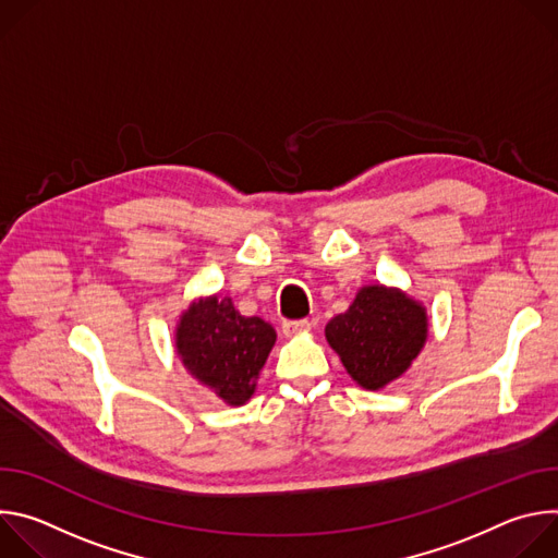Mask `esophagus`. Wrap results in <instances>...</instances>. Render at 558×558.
Wrapping results in <instances>:
<instances>
[{
  "instance_id": "obj_1",
  "label": "esophagus",
  "mask_w": 558,
  "mask_h": 558,
  "mask_svg": "<svg viewBox=\"0 0 558 558\" xmlns=\"http://www.w3.org/2000/svg\"><path fill=\"white\" fill-rule=\"evenodd\" d=\"M311 331V323L308 320H289V323H282V333L287 338L291 336H300V333H306Z\"/></svg>"
}]
</instances>
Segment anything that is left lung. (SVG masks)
Masks as SVG:
<instances>
[{"label": "left lung", "mask_w": 558, "mask_h": 558, "mask_svg": "<svg viewBox=\"0 0 558 558\" xmlns=\"http://www.w3.org/2000/svg\"><path fill=\"white\" fill-rule=\"evenodd\" d=\"M428 329V313L420 300L397 287L364 284L351 306L331 317L325 338L355 384L381 390L420 357Z\"/></svg>", "instance_id": "left-lung-1"}]
</instances>
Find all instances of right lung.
Returning a JSON list of instances; mask_svg holds the SVG:
<instances>
[{
    "label": "right lung",
    "mask_w": 558,
    "mask_h": 558,
    "mask_svg": "<svg viewBox=\"0 0 558 558\" xmlns=\"http://www.w3.org/2000/svg\"><path fill=\"white\" fill-rule=\"evenodd\" d=\"M274 344L276 329L269 323L241 315L220 293L192 300L174 329V349L185 371L229 407L252 400Z\"/></svg>",
    "instance_id": "obj_1"
}]
</instances>
